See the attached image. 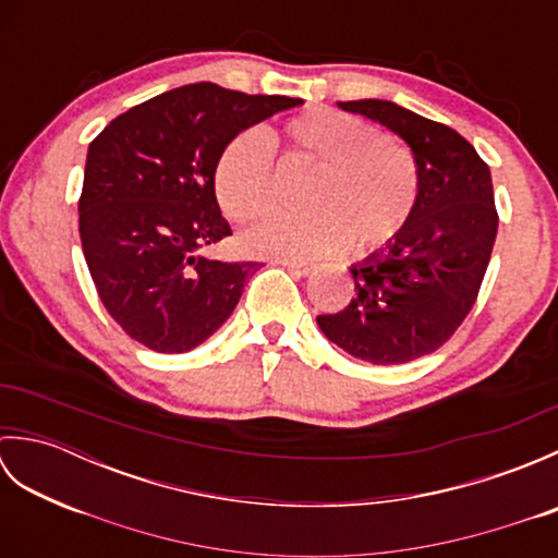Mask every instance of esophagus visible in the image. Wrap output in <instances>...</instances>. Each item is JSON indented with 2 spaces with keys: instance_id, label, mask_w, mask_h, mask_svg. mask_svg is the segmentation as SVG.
Listing matches in <instances>:
<instances>
[{
  "instance_id": "obj_1",
  "label": "esophagus",
  "mask_w": 558,
  "mask_h": 558,
  "mask_svg": "<svg viewBox=\"0 0 558 558\" xmlns=\"http://www.w3.org/2000/svg\"><path fill=\"white\" fill-rule=\"evenodd\" d=\"M276 264H280L282 268L292 270L294 276H310V272L316 270V264H312V260H292V258H278Z\"/></svg>"
}]
</instances>
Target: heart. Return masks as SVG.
Masks as SVG:
<instances>
[{"label": "heart", "mask_w": 558, "mask_h": 558, "mask_svg": "<svg viewBox=\"0 0 558 558\" xmlns=\"http://www.w3.org/2000/svg\"><path fill=\"white\" fill-rule=\"evenodd\" d=\"M312 174L302 186L300 216L272 218L242 234L254 256L376 252L408 228L420 194L417 162L408 148L386 144L360 117L316 108L270 129L230 138L213 165V194L222 216L254 222L276 206V162Z\"/></svg>", "instance_id": "b5f03b06"}]
</instances>
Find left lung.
<instances>
[{"mask_svg":"<svg viewBox=\"0 0 558 558\" xmlns=\"http://www.w3.org/2000/svg\"><path fill=\"white\" fill-rule=\"evenodd\" d=\"M338 108L408 141L420 194L398 240L350 268V304L316 324L362 362H412L441 348L480 294L499 228L489 165L456 129L396 102L350 100Z\"/></svg>","mask_w":558,"mask_h":558,"instance_id":"8db88e82","label":"left lung"}]
</instances>
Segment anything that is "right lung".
Wrapping results in <instances>:
<instances>
[{
	"mask_svg": "<svg viewBox=\"0 0 558 558\" xmlns=\"http://www.w3.org/2000/svg\"><path fill=\"white\" fill-rule=\"evenodd\" d=\"M300 98L189 83L117 117L90 141L78 232L105 310L156 352H186L228 322L258 260L198 252L232 234L213 194L230 138Z\"/></svg>",
	"mask_w": 558,
	"mask_h": 558,
	"instance_id": "1",
	"label": "right lung"
}]
</instances>
